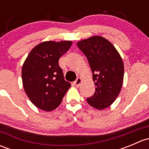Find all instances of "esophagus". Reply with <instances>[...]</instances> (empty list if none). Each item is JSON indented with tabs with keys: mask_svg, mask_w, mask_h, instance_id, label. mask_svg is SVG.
Returning <instances> with one entry per match:
<instances>
[{
	"mask_svg": "<svg viewBox=\"0 0 149 149\" xmlns=\"http://www.w3.org/2000/svg\"><path fill=\"white\" fill-rule=\"evenodd\" d=\"M81 83H82V79H81V78H78V79L75 81L73 84H74L75 86H79L81 84Z\"/></svg>",
	"mask_w": 149,
	"mask_h": 149,
	"instance_id": "esophagus-1",
	"label": "esophagus"
}]
</instances>
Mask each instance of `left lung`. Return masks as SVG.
<instances>
[{"mask_svg": "<svg viewBox=\"0 0 149 149\" xmlns=\"http://www.w3.org/2000/svg\"><path fill=\"white\" fill-rule=\"evenodd\" d=\"M87 58L95 84V92L87 102L97 109L110 106L119 95L123 82L124 65L113 45L100 36L77 43Z\"/></svg>", "mask_w": 149, "mask_h": 149, "instance_id": "1", "label": "left lung"}]
</instances>
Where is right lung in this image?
<instances>
[{
    "label": "right lung",
    "instance_id": "add662e5",
    "mask_svg": "<svg viewBox=\"0 0 149 149\" xmlns=\"http://www.w3.org/2000/svg\"><path fill=\"white\" fill-rule=\"evenodd\" d=\"M71 41H47L34 47L22 66L23 86L30 101L49 112L61 104L70 84L64 79L58 61Z\"/></svg>",
    "mask_w": 149,
    "mask_h": 149
}]
</instances>
